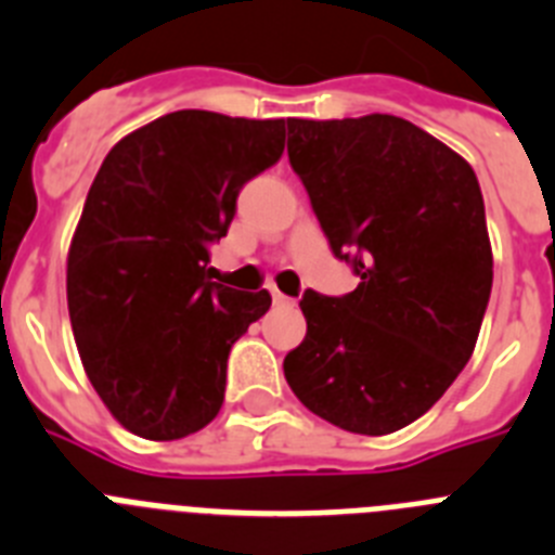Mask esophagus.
<instances>
[{
  "label": "esophagus",
  "instance_id": "34e87169",
  "mask_svg": "<svg viewBox=\"0 0 555 555\" xmlns=\"http://www.w3.org/2000/svg\"><path fill=\"white\" fill-rule=\"evenodd\" d=\"M269 294H272V302L274 306H292V297H286L283 292H278V288H269Z\"/></svg>",
  "mask_w": 555,
  "mask_h": 555
}]
</instances>
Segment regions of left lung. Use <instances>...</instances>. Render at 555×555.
Returning a JSON list of instances; mask_svg holds the SVG:
<instances>
[{"instance_id": "left-lung-1", "label": "left lung", "mask_w": 555, "mask_h": 555, "mask_svg": "<svg viewBox=\"0 0 555 555\" xmlns=\"http://www.w3.org/2000/svg\"><path fill=\"white\" fill-rule=\"evenodd\" d=\"M288 160L356 292L308 288V331L283 361L302 405L350 434L425 414L467 366L492 292V244L473 166L389 113L288 119Z\"/></svg>"}]
</instances>
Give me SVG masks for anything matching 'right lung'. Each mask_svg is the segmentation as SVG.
I'll return each mask as SVG.
<instances>
[{"label": "right lung", "instance_id": "obj_1", "mask_svg": "<svg viewBox=\"0 0 555 555\" xmlns=\"http://www.w3.org/2000/svg\"><path fill=\"white\" fill-rule=\"evenodd\" d=\"M286 119L175 111L107 152L66 261L82 366L130 434L171 442L219 414L230 347L272 306L210 281L235 197L274 166Z\"/></svg>", "mask_w": 555, "mask_h": 555}]
</instances>
